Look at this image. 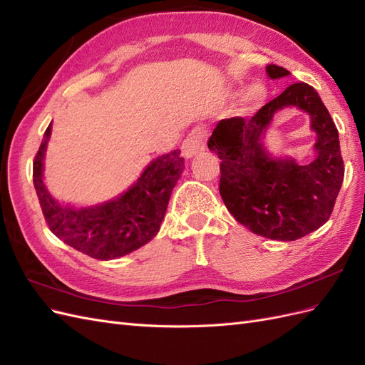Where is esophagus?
I'll use <instances>...</instances> for the list:
<instances>
[{
    "mask_svg": "<svg viewBox=\"0 0 365 365\" xmlns=\"http://www.w3.org/2000/svg\"><path fill=\"white\" fill-rule=\"evenodd\" d=\"M205 141H207V132L204 128H195L187 138L182 143V155L185 158H192L196 153L205 149Z\"/></svg>",
    "mask_w": 365,
    "mask_h": 365,
    "instance_id": "1",
    "label": "esophagus"
}]
</instances>
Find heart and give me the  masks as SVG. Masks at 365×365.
<instances>
[{
  "instance_id": "obj_1",
  "label": "heart",
  "mask_w": 365,
  "mask_h": 365,
  "mask_svg": "<svg viewBox=\"0 0 365 365\" xmlns=\"http://www.w3.org/2000/svg\"><path fill=\"white\" fill-rule=\"evenodd\" d=\"M263 96H264V88L259 83H254L247 90L245 101L247 102H257V101H260Z\"/></svg>"
}]
</instances>
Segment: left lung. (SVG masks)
<instances>
[{
	"instance_id": "left-lung-1",
	"label": "left lung",
	"mask_w": 365,
	"mask_h": 365,
	"mask_svg": "<svg viewBox=\"0 0 365 365\" xmlns=\"http://www.w3.org/2000/svg\"><path fill=\"white\" fill-rule=\"evenodd\" d=\"M267 73L271 79L289 76L288 70L272 63ZM288 106L312 117L317 157L309 165L274 159L261 143L273 114ZM208 149L222 160L219 192L224 204L252 233L274 240H297L324 225L332 215L344 180V161L338 129L311 85H289L250 120H220Z\"/></svg>"
}]
</instances>
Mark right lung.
Instances as JSON below:
<instances>
[{"label": "right lung", "mask_w": 365, "mask_h": 365, "mask_svg": "<svg viewBox=\"0 0 365 365\" xmlns=\"http://www.w3.org/2000/svg\"><path fill=\"white\" fill-rule=\"evenodd\" d=\"M51 123L33 161V184L51 233L98 260H111L141 248L158 233L176 181L184 170L181 150L153 160L134 185L115 200L94 207L61 205L42 181Z\"/></svg>", "instance_id": "obj_1"}]
</instances>
